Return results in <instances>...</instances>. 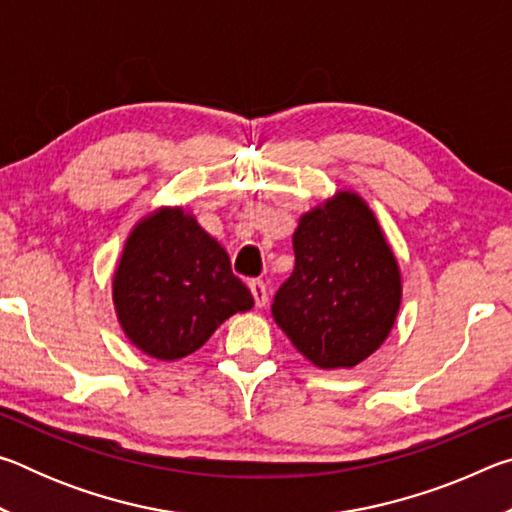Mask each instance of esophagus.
I'll use <instances>...</instances> for the list:
<instances>
[{
  "label": "esophagus",
  "instance_id": "obj_1",
  "mask_svg": "<svg viewBox=\"0 0 512 512\" xmlns=\"http://www.w3.org/2000/svg\"><path fill=\"white\" fill-rule=\"evenodd\" d=\"M250 291H253L255 305H257V307H266V302H268L266 284H264L262 280H250Z\"/></svg>",
  "mask_w": 512,
  "mask_h": 512
}]
</instances>
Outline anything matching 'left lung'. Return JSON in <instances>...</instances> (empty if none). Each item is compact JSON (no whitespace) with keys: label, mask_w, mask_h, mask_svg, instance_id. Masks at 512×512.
<instances>
[{"label":"left lung","mask_w":512,"mask_h":512,"mask_svg":"<svg viewBox=\"0 0 512 512\" xmlns=\"http://www.w3.org/2000/svg\"><path fill=\"white\" fill-rule=\"evenodd\" d=\"M296 266L273 296V318L318 368H352L375 352L400 309L397 262L357 194L305 214Z\"/></svg>","instance_id":"left-lung-1"}]
</instances>
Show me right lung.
Here are the masks:
<instances>
[{
  "label": "right lung",
  "instance_id": "right-lung-1",
  "mask_svg": "<svg viewBox=\"0 0 512 512\" xmlns=\"http://www.w3.org/2000/svg\"><path fill=\"white\" fill-rule=\"evenodd\" d=\"M119 323L137 348L173 361L253 307L230 257L183 210H160L128 237L112 284Z\"/></svg>",
  "mask_w": 512,
  "mask_h": 512
}]
</instances>
